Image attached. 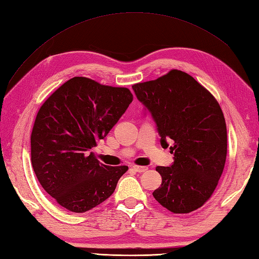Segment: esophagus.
Returning <instances> with one entry per match:
<instances>
[{"label":"esophagus","instance_id":"esophagus-1","mask_svg":"<svg viewBox=\"0 0 259 259\" xmlns=\"http://www.w3.org/2000/svg\"><path fill=\"white\" fill-rule=\"evenodd\" d=\"M133 169L135 170V171L139 172V174H141V172H145L146 170H148V168H147V167H142V166H133Z\"/></svg>","mask_w":259,"mask_h":259}]
</instances>
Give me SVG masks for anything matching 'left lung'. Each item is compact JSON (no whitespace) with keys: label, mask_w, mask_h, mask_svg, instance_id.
Listing matches in <instances>:
<instances>
[{"label":"left lung","mask_w":259,"mask_h":259,"mask_svg":"<svg viewBox=\"0 0 259 259\" xmlns=\"http://www.w3.org/2000/svg\"><path fill=\"white\" fill-rule=\"evenodd\" d=\"M133 89L155 121L162 148L170 145L174 153L169 167L156 168L162 183L153 197L175 213L196 210L216 189L226 162L227 129L221 106L179 70Z\"/></svg>","instance_id":"left-lung-1"}]
</instances>
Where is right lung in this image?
Here are the masks:
<instances>
[{"mask_svg": "<svg viewBox=\"0 0 259 259\" xmlns=\"http://www.w3.org/2000/svg\"><path fill=\"white\" fill-rule=\"evenodd\" d=\"M131 101L126 88L74 76L43 103L31 135V162L38 183L59 205L85 212L113 194L128 167L106 166L91 149Z\"/></svg>", "mask_w": 259, "mask_h": 259, "instance_id": "right-lung-1", "label": "right lung"}]
</instances>
